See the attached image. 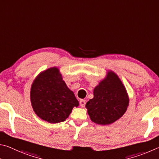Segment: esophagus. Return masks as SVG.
Listing matches in <instances>:
<instances>
[{"instance_id":"34e87169","label":"esophagus","mask_w":159,"mask_h":159,"mask_svg":"<svg viewBox=\"0 0 159 159\" xmlns=\"http://www.w3.org/2000/svg\"><path fill=\"white\" fill-rule=\"evenodd\" d=\"M85 104H86V101H85V100H83V99L80 100V106H81L82 107H84L85 106Z\"/></svg>"}]
</instances>
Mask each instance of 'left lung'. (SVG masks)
Segmentation results:
<instances>
[{"instance_id":"8db88e82","label":"left lung","mask_w":159,"mask_h":159,"mask_svg":"<svg viewBox=\"0 0 159 159\" xmlns=\"http://www.w3.org/2000/svg\"><path fill=\"white\" fill-rule=\"evenodd\" d=\"M129 97L120 78L112 70L93 89V98L85 107L91 120L99 125H109L120 119L126 112Z\"/></svg>"}]
</instances>
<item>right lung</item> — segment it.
Instances as JSON below:
<instances>
[{
    "mask_svg": "<svg viewBox=\"0 0 159 159\" xmlns=\"http://www.w3.org/2000/svg\"><path fill=\"white\" fill-rule=\"evenodd\" d=\"M30 102L38 117L51 124L66 121L72 108L79 106L75 94L67 87L57 67L38 75L30 87Z\"/></svg>",
    "mask_w": 159,
    "mask_h": 159,
    "instance_id": "add662e5",
    "label": "right lung"
}]
</instances>
